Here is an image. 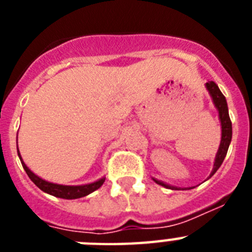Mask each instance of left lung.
<instances>
[{"mask_svg":"<svg viewBox=\"0 0 252 252\" xmlns=\"http://www.w3.org/2000/svg\"><path fill=\"white\" fill-rule=\"evenodd\" d=\"M206 88L208 91L209 95L212 97V101L215 107L217 108L218 111V117H220V121H221V128H222V133H221V142H220V148H218L217 154H216L215 158V164H213V169L211 171V174H209L208 179L215 174L216 171L220 169V166L222 165V162H223L224 158H226L227 150H228V146L231 144V139H232V122L230 120V115H228V107H227V102L226 98H224V95L222 94V92L220 91L217 84L215 82H208L206 83ZM153 180L155 183H158L159 186L165 187V188L173 189V190H180V188L174 186H170V184H166L161 180H158L155 178H153ZM187 189V188H184Z\"/></svg>","mask_w":252,"mask_h":252,"instance_id":"8db88e82","label":"left lung"}]
</instances>
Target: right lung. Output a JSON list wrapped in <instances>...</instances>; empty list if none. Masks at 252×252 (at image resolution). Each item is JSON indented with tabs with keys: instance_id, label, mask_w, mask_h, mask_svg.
<instances>
[{
	"instance_id": "1",
	"label": "right lung",
	"mask_w": 252,
	"mask_h": 252,
	"mask_svg": "<svg viewBox=\"0 0 252 252\" xmlns=\"http://www.w3.org/2000/svg\"><path fill=\"white\" fill-rule=\"evenodd\" d=\"M17 154H19V158L21 160V164L25 169L26 174L29 175L32 182H34L35 186L37 188H40L43 192L48 193L50 195H54V197L58 198H63V199H77V198L86 197V195L91 194L92 192L97 190L102 184L104 183V179L106 178H101V179L95 180L93 183L90 184H83V186H63V184H57V183H50L48 180L41 179L40 177H37L36 174H34L30 169L26 166V164L22 160L21 155H20L19 148H17Z\"/></svg>"
}]
</instances>
